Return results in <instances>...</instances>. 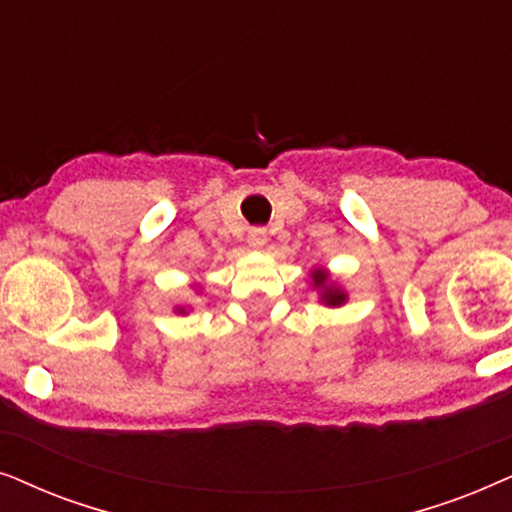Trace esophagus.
Returning a JSON list of instances; mask_svg holds the SVG:
<instances>
[{
  "label": "esophagus",
  "mask_w": 512,
  "mask_h": 512,
  "mask_svg": "<svg viewBox=\"0 0 512 512\" xmlns=\"http://www.w3.org/2000/svg\"><path fill=\"white\" fill-rule=\"evenodd\" d=\"M248 245H250V248H262V245H267V231H264V229H250Z\"/></svg>",
  "instance_id": "34e87169"
}]
</instances>
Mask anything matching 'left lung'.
I'll use <instances>...</instances> for the list:
<instances>
[{
	"label": "left lung",
	"mask_w": 512,
	"mask_h": 512,
	"mask_svg": "<svg viewBox=\"0 0 512 512\" xmlns=\"http://www.w3.org/2000/svg\"><path fill=\"white\" fill-rule=\"evenodd\" d=\"M313 288L320 290V302L327 306H342L346 302V292L339 290L335 283H330V274L325 269H316L311 274Z\"/></svg>",
	"instance_id": "1"
}]
</instances>
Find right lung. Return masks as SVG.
Returning <instances> with one entry per match:
<instances>
[{"instance_id": "add662e5", "label": "right lung", "mask_w": 512, "mask_h": 512, "mask_svg": "<svg viewBox=\"0 0 512 512\" xmlns=\"http://www.w3.org/2000/svg\"><path fill=\"white\" fill-rule=\"evenodd\" d=\"M177 311H180V313H185V309H177Z\"/></svg>"}]
</instances>
